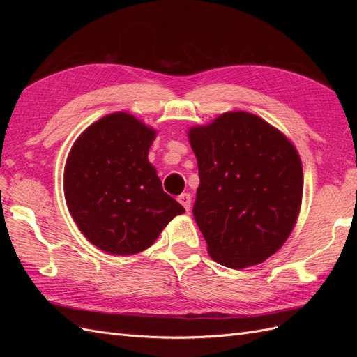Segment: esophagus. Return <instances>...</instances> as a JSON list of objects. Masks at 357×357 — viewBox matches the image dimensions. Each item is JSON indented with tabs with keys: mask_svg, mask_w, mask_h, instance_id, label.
<instances>
[{
	"mask_svg": "<svg viewBox=\"0 0 357 357\" xmlns=\"http://www.w3.org/2000/svg\"><path fill=\"white\" fill-rule=\"evenodd\" d=\"M177 199L183 205V207H185L189 211V208H190V193H181V195Z\"/></svg>",
	"mask_w": 357,
	"mask_h": 357,
	"instance_id": "obj_1",
	"label": "esophagus"
}]
</instances>
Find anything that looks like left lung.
Returning <instances> with one entry per match:
<instances>
[{"label": "left lung", "instance_id": "8db88e82", "mask_svg": "<svg viewBox=\"0 0 357 357\" xmlns=\"http://www.w3.org/2000/svg\"><path fill=\"white\" fill-rule=\"evenodd\" d=\"M199 188L193 218L215 262H264L296 223L304 174L296 149L264 119L229 112L189 131Z\"/></svg>", "mask_w": 357, "mask_h": 357}]
</instances>
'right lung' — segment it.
<instances>
[{"label":"right lung","instance_id":"obj_1","mask_svg":"<svg viewBox=\"0 0 357 357\" xmlns=\"http://www.w3.org/2000/svg\"><path fill=\"white\" fill-rule=\"evenodd\" d=\"M155 131L128 113L104 116L74 143L63 172L82 234L110 255L146 250L185 208L162 189L147 159Z\"/></svg>","mask_w":357,"mask_h":357}]
</instances>
